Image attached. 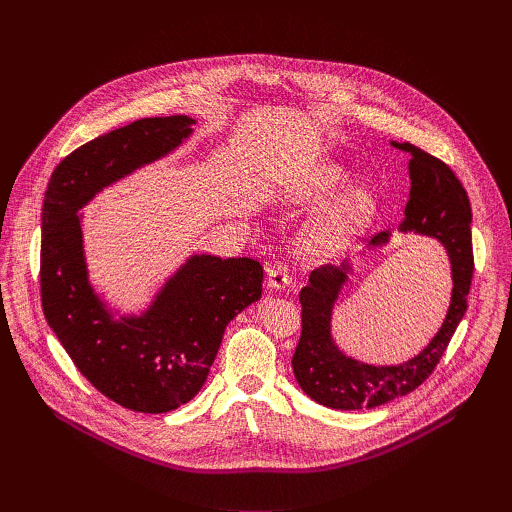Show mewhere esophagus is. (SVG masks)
<instances>
[{
    "label": "esophagus",
    "instance_id": "esophagus-1",
    "mask_svg": "<svg viewBox=\"0 0 512 512\" xmlns=\"http://www.w3.org/2000/svg\"><path fill=\"white\" fill-rule=\"evenodd\" d=\"M265 271H267V287L269 289H285L291 283L289 267L285 263H281V261L267 263Z\"/></svg>",
    "mask_w": 512,
    "mask_h": 512
}]
</instances>
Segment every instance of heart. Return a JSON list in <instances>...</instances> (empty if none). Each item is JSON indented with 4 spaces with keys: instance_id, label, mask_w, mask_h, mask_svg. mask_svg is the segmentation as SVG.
I'll list each match as a JSON object with an SVG mask.
<instances>
[{
    "instance_id": "obj_1",
    "label": "heart",
    "mask_w": 512,
    "mask_h": 512,
    "mask_svg": "<svg viewBox=\"0 0 512 512\" xmlns=\"http://www.w3.org/2000/svg\"><path fill=\"white\" fill-rule=\"evenodd\" d=\"M348 182L350 176L342 168L322 166L312 174L310 182L298 196L302 202L326 204L340 190H344ZM373 210L375 202L371 192L354 190L330 212L328 218H324L316 229L310 231L308 249L320 255L334 253L364 229V225H367L369 218L373 216Z\"/></svg>"
}]
</instances>
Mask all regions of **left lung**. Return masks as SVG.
Segmentation results:
<instances>
[{"mask_svg":"<svg viewBox=\"0 0 512 512\" xmlns=\"http://www.w3.org/2000/svg\"><path fill=\"white\" fill-rule=\"evenodd\" d=\"M393 145L411 154V196L401 231L427 235L446 247L454 279L452 302L444 326L425 350L397 367H373L344 356L330 336L332 306L348 277V263H342V267L322 265L314 269L310 283L300 291L302 336L291 358V367L302 391L316 403L332 409H373L415 391L437 367L468 308L474 275L468 194L442 160L415 148L413 143ZM387 241L389 233H379L371 245H383Z\"/></svg>","mask_w":512,"mask_h":512,"instance_id":"left-lung-1","label":"left lung"}]
</instances>
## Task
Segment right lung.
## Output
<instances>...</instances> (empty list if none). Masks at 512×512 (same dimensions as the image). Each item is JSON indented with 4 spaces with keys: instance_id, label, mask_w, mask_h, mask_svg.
Returning a JSON list of instances; mask_svg holds the SVG:
<instances>
[{
    "instance_id": "obj_1",
    "label": "right lung",
    "mask_w": 512,
    "mask_h": 512,
    "mask_svg": "<svg viewBox=\"0 0 512 512\" xmlns=\"http://www.w3.org/2000/svg\"><path fill=\"white\" fill-rule=\"evenodd\" d=\"M192 123L186 115L145 117L95 137L54 168L42 202L46 322L99 393L139 413L188 403L208 377L227 324L261 298L259 261L194 255L148 312L115 322L87 279L77 210L101 188L174 150Z\"/></svg>"
}]
</instances>
